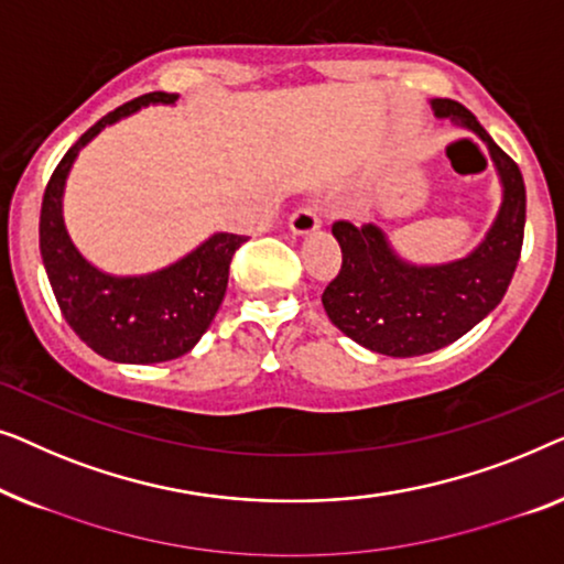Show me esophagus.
<instances>
[{
    "label": "esophagus",
    "mask_w": 564,
    "mask_h": 564,
    "mask_svg": "<svg viewBox=\"0 0 564 564\" xmlns=\"http://www.w3.org/2000/svg\"><path fill=\"white\" fill-rule=\"evenodd\" d=\"M289 227H291L293 235H312L322 227V217H319V212L314 209V206H301V209L291 214Z\"/></svg>",
    "instance_id": "34e87169"
}]
</instances>
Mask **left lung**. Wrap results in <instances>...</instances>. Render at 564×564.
I'll use <instances>...</instances> for the list:
<instances>
[{
    "mask_svg": "<svg viewBox=\"0 0 564 564\" xmlns=\"http://www.w3.org/2000/svg\"><path fill=\"white\" fill-rule=\"evenodd\" d=\"M434 115L478 134L503 184V202L486 240L467 258L444 265H414L395 256L376 225L335 221L343 268L322 293L324 312L339 332L388 358H414L447 347L501 304L517 271L527 188L519 165L496 145L470 109L434 99Z\"/></svg>",
    "mask_w": 564,
    "mask_h": 564,
    "instance_id": "left-lung-1",
    "label": "left lung"
}]
</instances>
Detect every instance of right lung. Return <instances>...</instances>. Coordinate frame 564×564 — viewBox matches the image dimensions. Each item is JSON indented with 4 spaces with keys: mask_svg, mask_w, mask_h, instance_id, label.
I'll return each instance as SVG.
<instances>
[{
    "mask_svg": "<svg viewBox=\"0 0 564 564\" xmlns=\"http://www.w3.org/2000/svg\"><path fill=\"white\" fill-rule=\"evenodd\" d=\"M176 99L178 94L153 91L101 117L61 158L43 194L41 256L53 296L82 343L115 362H165L192 350L219 312L235 250L248 240L217 232L178 263L148 275L101 273L70 242L63 225V186L78 150L107 124L148 105H173Z\"/></svg>",
    "mask_w": 564,
    "mask_h": 564,
    "instance_id": "obj_1",
    "label": "right lung"
}]
</instances>
